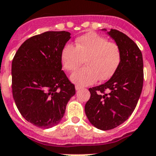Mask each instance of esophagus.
Returning a JSON list of instances; mask_svg holds the SVG:
<instances>
[{
  "label": "esophagus",
  "instance_id": "34e87169",
  "mask_svg": "<svg viewBox=\"0 0 156 156\" xmlns=\"http://www.w3.org/2000/svg\"><path fill=\"white\" fill-rule=\"evenodd\" d=\"M82 88H83V87H80V86H78V85H77V86H75L76 91H79V90H81Z\"/></svg>",
  "mask_w": 156,
  "mask_h": 156
}]
</instances>
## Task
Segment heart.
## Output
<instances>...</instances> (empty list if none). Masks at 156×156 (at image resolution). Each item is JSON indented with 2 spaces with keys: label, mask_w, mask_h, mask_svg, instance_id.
I'll return each instance as SVG.
<instances>
[{
  "label": "heart",
  "mask_w": 156,
  "mask_h": 156,
  "mask_svg": "<svg viewBox=\"0 0 156 156\" xmlns=\"http://www.w3.org/2000/svg\"><path fill=\"white\" fill-rule=\"evenodd\" d=\"M86 67L70 76L73 83L87 86L97 82L110 79L121 62V51L117 44L108 41L97 33H88L76 39L75 47L66 44L60 52L63 68L69 72L78 69L83 63Z\"/></svg>",
  "instance_id": "1"
}]
</instances>
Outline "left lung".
Instances as JSON below:
<instances>
[{"label": "left lung", "mask_w": 156, "mask_h": 156, "mask_svg": "<svg viewBox=\"0 0 156 156\" xmlns=\"http://www.w3.org/2000/svg\"><path fill=\"white\" fill-rule=\"evenodd\" d=\"M107 33L120 49V65L110 80L89 88L91 97L85 105L89 122L101 130L113 129L128 119L143 86V59L137 45L116 29Z\"/></svg>", "instance_id": "1"}]
</instances>
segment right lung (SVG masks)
<instances>
[{
  "mask_svg": "<svg viewBox=\"0 0 156 156\" xmlns=\"http://www.w3.org/2000/svg\"><path fill=\"white\" fill-rule=\"evenodd\" d=\"M69 32L50 31L27 39L12 61V92L18 110L41 128L57 125L65 115L75 87L62 69L61 50Z\"/></svg>",
  "mask_w": 156,
  "mask_h": 156,
  "instance_id": "1",
  "label": "right lung"
}]
</instances>
